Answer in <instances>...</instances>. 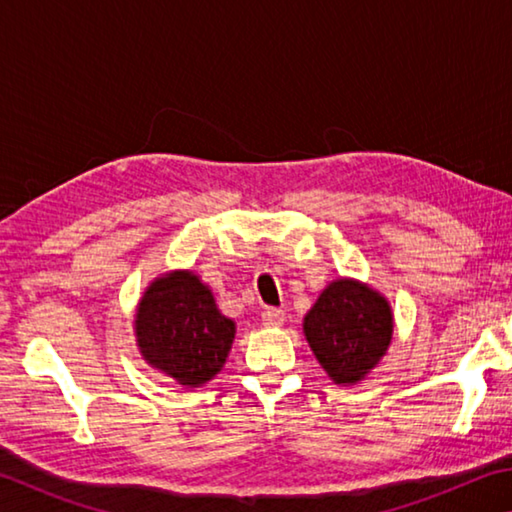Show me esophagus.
<instances>
[{
    "mask_svg": "<svg viewBox=\"0 0 512 512\" xmlns=\"http://www.w3.org/2000/svg\"><path fill=\"white\" fill-rule=\"evenodd\" d=\"M284 311L282 309H266L264 314H262V323L266 325V327H282L284 325Z\"/></svg>",
    "mask_w": 512,
    "mask_h": 512,
    "instance_id": "1",
    "label": "esophagus"
}]
</instances>
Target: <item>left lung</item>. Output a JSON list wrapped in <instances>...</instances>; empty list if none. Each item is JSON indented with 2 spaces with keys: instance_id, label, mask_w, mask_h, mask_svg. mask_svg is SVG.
I'll return each instance as SVG.
<instances>
[{
  "instance_id": "left-lung-1",
  "label": "left lung",
  "mask_w": 512,
  "mask_h": 512,
  "mask_svg": "<svg viewBox=\"0 0 512 512\" xmlns=\"http://www.w3.org/2000/svg\"><path fill=\"white\" fill-rule=\"evenodd\" d=\"M391 302L370 284L339 277L329 282L302 320V332L327 377L339 386L366 379L393 341Z\"/></svg>"
}]
</instances>
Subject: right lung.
Listing matches in <instances>:
<instances>
[{"label":"right lung","instance_id":"1","mask_svg":"<svg viewBox=\"0 0 512 512\" xmlns=\"http://www.w3.org/2000/svg\"><path fill=\"white\" fill-rule=\"evenodd\" d=\"M133 329L142 359L187 388L219 375L237 334L235 320L221 314L212 289L189 268L153 277Z\"/></svg>","mask_w":512,"mask_h":512}]
</instances>
